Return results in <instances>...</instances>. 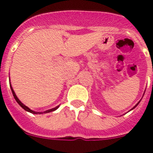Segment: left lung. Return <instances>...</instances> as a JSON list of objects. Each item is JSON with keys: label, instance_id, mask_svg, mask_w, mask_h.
Segmentation results:
<instances>
[{"label": "left lung", "instance_id": "left-lung-1", "mask_svg": "<svg viewBox=\"0 0 153 153\" xmlns=\"http://www.w3.org/2000/svg\"><path fill=\"white\" fill-rule=\"evenodd\" d=\"M139 102H138V103H137V104H136V106H134V108H135V107H136V106H137V105H138V104H139ZM132 109H133V108H132Z\"/></svg>", "mask_w": 153, "mask_h": 153}]
</instances>
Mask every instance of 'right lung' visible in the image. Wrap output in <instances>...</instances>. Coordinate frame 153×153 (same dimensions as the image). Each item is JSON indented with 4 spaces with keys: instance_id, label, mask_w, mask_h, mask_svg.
I'll list each match as a JSON object with an SVG mask.
<instances>
[{
    "instance_id": "1",
    "label": "right lung",
    "mask_w": 153,
    "mask_h": 153,
    "mask_svg": "<svg viewBox=\"0 0 153 153\" xmlns=\"http://www.w3.org/2000/svg\"><path fill=\"white\" fill-rule=\"evenodd\" d=\"M10 89H11V91H12V93H13V97H14V99H15V100H16V101H17V103H18L19 105H20V106H21V107L23 108V109H25V110H26V111H27V112H30V113H33V114H38V113H39V114H42V113H51V112L54 111V110H56V109H57L58 107H59V106H56V107H55V108H53V109H49V110H47V111H44V113H41V112H40V113H38V112H34V111H33V110H31V109H30L29 108L27 107V106H25V105H24V104H23L22 102H21V101L19 100V99L17 98V96H16L15 93H14V91H13V88H12V87H11V85H10Z\"/></svg>"
}]
</instances>
